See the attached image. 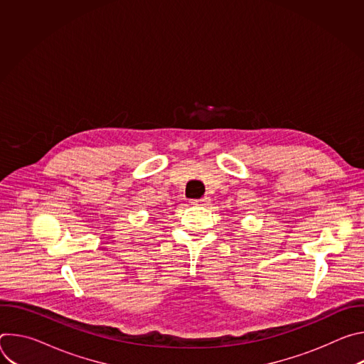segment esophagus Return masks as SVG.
I'll return each mask as SVG.
<instances>
[{
    "instance_id": "obj_1",
    "label": "esophagus",
    "mask_w": 364,
    "mask_h": 364,
    "mask_svg": "<svg viewBox=\"0 0 364 364\" xmlns=\"http://www.w3.org/2000/svg\"><path fill=\"white\" fill-rule=\"evenodd\" d=\"M193 205H209L210 204V198L209 197H201V198H196L190 201Z\"/></svg>"
}]
</instances>
